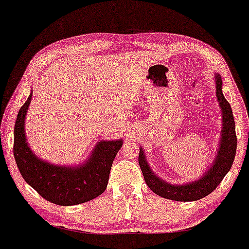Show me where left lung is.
<instances>
[{"instance_id":"1","label":"left lung","mask_w":249,"mask_h":249,"mask_svg":"<svg viewBox=\"0 0 249 249\" xmlns=\"http://www.w3.org/2000/svg\"><path fill=\"white\" fill-rule=\"evenodd\" d=\"M213 78H214L216 100H218L219 107L221 109L220 110L222 118L221 133H220L219 144L216 148L214 159L210 164V167L206 168V170L202 174V176L185 184H173L166 181L152 170L148 159H146L145 151L142 146H140L139 164L145 183L153 193L161 197L179 202H192L201 199L212 193L218 187V185L221 183L223 177L228 174L232 166L237 149L233 114L230 104L223 96L221 76L215 73Z\"/></svg>"}]
</instances>
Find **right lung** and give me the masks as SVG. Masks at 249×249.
I'll use <instances>...</instances> for the list:
<instances>
[{"label": "right lung", "mask_w": 249, "mask_h": 249, "mask_svg": "<svg viewBox=\"0 0 249 249\" xmlns=\"http://www.w3.org/2000/svg\"><path fill=\"white\" fill-rule=\"evenodd\" d=\"M33 90L20 108L15 125L13 153L23 179L45 199L57 205H76L91 201L106 190L111 164L123 139L97 142L87 159L78 164H56L38 157L26 136V115Z\"/></svg>", "instance_id": "add662e5"}]
</instances>
